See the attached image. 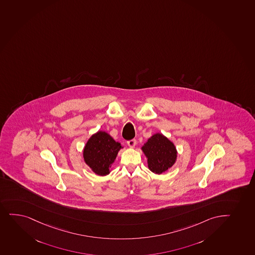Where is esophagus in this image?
<instances>
[{"label":"esophagus","instance_id":"obj_1","mask_svg":"<svg viewBox=\"0 0 255 255\" xmlns=\"http://www.w3.org/2000/svg\"><path fill=\"white\" fill-rule=\"evenodd\" d=\"M127 144H128V146H129V147L133 148V147H134V146L136 145V140H134V139H132V140H128Z\"/></svg>","mask_w":255,"mask_h":255}]
</instances>
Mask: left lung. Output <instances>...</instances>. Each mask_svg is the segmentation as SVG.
<instances>
[{
    "mask_svg": "<svg viewBox=\"0 0 255 255\" xmlns=\"http://www.w3.org/2000/svg\"><path fill=\"white\" fill-rule=\"evenodd\" d=\"M140 149L147 158L148 169L156 175L170 169L177 159L175 144L162 133L152 134Z\"/></svg>",
    "mask_w": 255,
    "mask_h": 255,
    "instance_id": "1",
    "label": "left lung"
}]
</instances>
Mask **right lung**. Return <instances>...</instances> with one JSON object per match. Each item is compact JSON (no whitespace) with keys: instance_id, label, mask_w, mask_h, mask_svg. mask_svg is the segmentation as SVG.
<instances>
[{"instance_id":"1","label":"right lung","mask_w":255,"mask_h":255,"mask_svg":"<svg viewBox=\"0 0 255 255\" xmlns=\"http://www.w3.org/2000/svg\"><path fill=\"white\" fill-rule=\"evenodd\" d=\"M121 148V144L109 133L98 130L89 138L84 146V161L96 175L105 176L111 172L112 164Z\"/></svg>"}]
</instances>
